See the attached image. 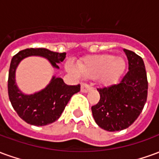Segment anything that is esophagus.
<instances>
[{"mask_svg": "<svg viewBox=\"0 0 159 159\" xmlns=\"http://www.w3.org/2000/svg\"><path fill=\"white\" fill-rule=\"evenodd\" d=\"M91 89H92V88L89 86L88 84H84V83H83L82 86H81V92H83V93H88V92H89Z\"/></svg>", "mask_w": 159, "mask_h": 159, "instance_id": "1", "label": "esophagus"}]
</instances>
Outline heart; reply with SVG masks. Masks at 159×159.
<instances>
[{
	"label": "heart",
	"mask_w": 159,
	"mask_h": 159,
	"mask_svg": "<svg viewBox=\"0 0 159 159\" xmlns=\"http://www.w3.org/2000/svg\"><path fill=\"white\" fill-rule=\"evenodd\" d=\"M80 73L86 78H97L101 84L111 85L118 82L125 70L126 63L123 58L111 54L89 56L77 63ZM66 70L78 74V70L70 61L66 63Z\"/></svg>",
	"instance_id": "b5f03b06"
}]
</instances>
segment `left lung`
<instances>
[{"label": "left lung", "mask_w": 159, "mask_h": 159, "mask_svg": "<svg viewBox=\"0 0 159 159\" xmlns=\"http://www.w3.org/2000/svg\"><path fill=\"white\" fill-rule=\"evenodd\" d=\"M129 71L117 84L98 89L100 100L91 108L97 125L107 131L127 129L143 110L147 97V72L143 59L135 52L123 49Z\"/></svg>", "instance_id": "left-lung-1"}]
</instances>
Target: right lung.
Returning a JSON list of instances; mask_svg holds the SVG:
<instances>
[{
	"mask_svg": "<svg viewBox=\"0 0 159 159\" xmlns=\"http://www.w3.org/2000/svg\"><path fill=\"white\" fill-rule=\"evenodd\" d=\"M66 52H56L48 49L27 48L12 57L8 75V96L13 109L25 122L35 126H44L55 122L61 116L73 94L80 91V85L69 86L62 78L52 76L47 86L40 91L27 94L19 89L16 82V70L23 59L39 56L48 59L52 68L59 69L58 64L66 59Z\"/></svg>",
	"mask_w": 159,
	"mask_h": 159,
	"instance_id": "obj_1",
	"label": "right lung"
}]
</instances>
